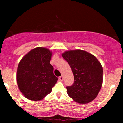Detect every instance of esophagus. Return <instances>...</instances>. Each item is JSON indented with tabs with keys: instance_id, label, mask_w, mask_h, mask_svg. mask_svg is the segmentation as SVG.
I'll return each instance as SVG.
<instances>
[{
	"instance_id": "esophagus-1",
	"label": "esophagus",
	"mask_w": 123,
	"mask_h": 123,
	"mask_svg": "<svg viewBox=\"0 0 123 123\" xmlns=\"http://www.w3.org/2000/svg\"><path fill=\"white\" fill-rule=\"evenodd\" d=\"M59 79H60L61 81H62V80H63V76H61L60 77H59Z\"/></svg>"
}]
</instances>
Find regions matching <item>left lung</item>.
Segmentation results:
<instances>
[{"instance_id":"left-lung-1","label":"left lung","mask_w":123,"mask_h":123,"mask_svg":"<svg viewBox=\"0 0 123 123\" xmlns=\"http://www.w3.org/2000/svg\"><path fill=\"white\" fill-rule=\"evenodd\" d=\"M62 57L71 68L74 83L67 86V92L74 101L88 104L98 95L102 84L103 69L101 63L91 54L83 50L65 52Z\"/></svg>"}]
</instances>
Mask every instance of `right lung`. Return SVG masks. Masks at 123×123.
I'll list each match as a JSON object with an SVG mask.
<instances>
[{
  "instance_id": "1",
  "label": "right lung",
  "mask_w": 123,
  "mask_h": 123,
  "mask_svg": "<svg viewBox=\"0 0 123 123\" xmlns=\"http://www.w3.org/2000/svg\"><path fill=\"white\" fill-rule=\"evenodd\" d=\"M52 53L49 49H33L19 62L17 72V82L21 92L26 98L39 101L51 92L57 83L53 66L50 64Z\"/></svg>"
}]
</instances>
